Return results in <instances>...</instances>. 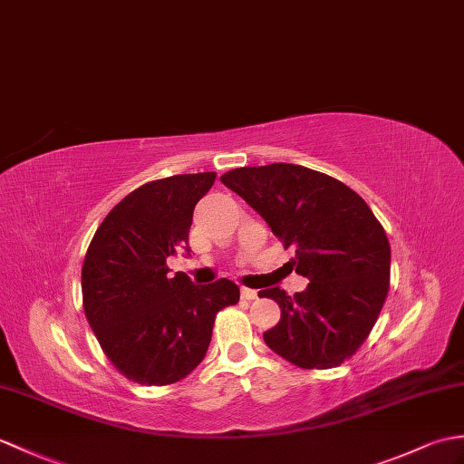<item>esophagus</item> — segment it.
I'll return each mask as SVG.
<instances>
[{"mask_svg":"<svg viewBox=\"0 0 464 464\" xmlns=\"http://www.w3.org/2000/svg\"><path fill=\"white\" fill-rule=\"evenodd\" d=\"M241 298H243V300H255V298H256V290L241 286Z\"/></svg>","mask_w":464,"mask_h":464,"instance_id":"obj_1","label":"esophagus"}]
</instances>
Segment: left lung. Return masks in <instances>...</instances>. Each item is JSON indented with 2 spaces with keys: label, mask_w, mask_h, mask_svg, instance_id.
<instances>
[{
  "label": "left lung",
  "mask_w": 464,
  "mask_h": 464,
  "mask_svg": "<svg viewBox=\"0 0 464 464\" xmlns=\"http://www.w3.org/2000/svg\"><path fill=\"white\" fill-rule=\"evenodd\" d=\"M221 181L295 246L288 265L308 278L288 296L273 286L281 320L263 334L266 346L303 370H330L368 340L390 290L392 249L382 223L358 193L322 171L296 164L235 168Z\"/></svg>",
  "instance_id": "1"
}]
</instances>
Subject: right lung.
Listing matches in <instances>:
<instances>
[{
	"label": "right lung",
	"mask_w": 464,
	"mask_h": 464,
	"mask_svg": "<svg viewBox=\"0 0 464 464\" xmlns=\"http://www.w3.org/2000/svg\"><path fill=\"white\" fill-rule=\"evenodd\" d=\"M215 171L148 181L116 203L86 249L84 316L106 358L140 385H169L206 358L215 316L239 303V286L219 278L191 285L169 276L166 258L186 246L198 201Z\"/></svg>",
	"instance_id": "right-lung-1"
}]
</instances>
